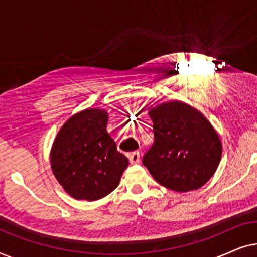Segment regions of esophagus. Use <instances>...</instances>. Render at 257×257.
I'll return each mask as SVG.
<instances>
[{"label":"esophagus","mask_w":257,"mask_h":257,"mask_svg":"<svg viewBox=\"0 0 257 257\" xmlns=\"http://www.w3.org/2000/svg\"><path fill=\"white\" fill-rule=\"evenodd\" d=\"M128 159L131 164H138L140 161V153L139 152H132L128 154Z\"/></svg>","instance_id":"34e87169"}]
</instances>
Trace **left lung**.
<instances>
[{
    "mask_svg": "<svg viewBox=\"0 0 257 257\" xmlns=\"http://www.w3.org/2000/svg\"><path fill=\"white\" fill-rule=\"evenodd\" d=\"M154 143L143 158L158 184L175 192L199 189L213 177L222 145L201 112L182 101L151 106Z\"/></svg>",
    "mask_w": 257,
    "mask_h": 257,
    "instance_id": "left-lung-1",
    "label": "left lung"
}]
</instances>
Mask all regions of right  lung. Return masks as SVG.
Wrapping results in <instances>:
<instances>
[{"mask_svg":"<svg viewBox=\"0 0 257 257\" xmlns=\"http://www.w3.org/2000/svg\"><path fill=\"white\" fill-rule=\"evenodd\" d=\"M107 112L86 108L59 130L50 153L51 170L77 200L101 199L119 185L128 159L106 131Z\"/></svg>","mask_w":257,"mask_h":257,"instance_id":"1","label":"right lung"}]
</instances>
